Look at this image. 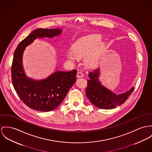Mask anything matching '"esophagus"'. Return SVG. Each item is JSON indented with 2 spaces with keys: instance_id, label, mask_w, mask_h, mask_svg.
<instances>
[{
  "instance_id": "1",
  "label": "esophagus",
  "mask_w": 152,
  "mask_h": 152,
  "mask_svg": "<svg viewBox=\"0 0 152 152\" xmlns=\"http://www.w3.org/2000/svg\"><path fill=\"white\" fill-rule=\"evenodd\" d=\"M83 76H84V75H83V73L82 72L79 71V72H77V77H82Z\"/></svg>"
}]
</instances>
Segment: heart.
I'll list each match as a JSON object with an SVG mask.
<instances>
[{
  "mask_svg": "<svg viewBox=\"0 0 152 152\" xmlns=\"http://www.w3.org/2000/svg\"><path fill=\"white\" fill-rule=\"evenodd\" d=\"M101 36L91 35L78 40L74 46V50L70 51L68 58L70 61H76L79 58L86 57L85 62L88 66L96 65L100 58L101 47L99 46L101 42Z\"/></svg>",
  "mask_w": 152,
  "mask_h": 152,
  "instance_id": "1",
  "label": "heart"
}]
</instances>
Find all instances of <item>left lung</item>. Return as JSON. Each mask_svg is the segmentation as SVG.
<instances>
[{"mask_svg": "<svg viewBox=\"0 0 152 152\" xmlns=\"http://www.w3.org/2000/svg\"><path fill=\"white\" fill-rule=\"evenodd\" d=\"M99 69L88 73L90 80L87 81L86 95L90 102L98 108L103 109H114L123 104L134 90V87L125 93L116 95L102 86L99 81Z\"/></svg>", "mask_w": 152, "mask_h": 152, "instance_id": "8db88e82", "label": "left lung"}]
</instances>
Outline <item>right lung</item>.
<instances>
[{
	"instance_id": "1",
	"label": "right lung",
	"mask_w": 152,
	"mask_h": 152,
	"mask_svg": "<svg viewBox=\"0 0 152 152\" xmlns=\"http://www.w3.org/2000/svg\"><path fill=\"white\" fill-rule=\"evenodd\" d=\"M59 29H37L32 31L16 48L12 65V80L14 88L23 103L38 111L49 112L57 108L76 82V69L57 71L47 79L35 81L27 77L23 72L22 57L25 47L38 37H52L58 35Z\"/></svg>"
}]
</instances>
